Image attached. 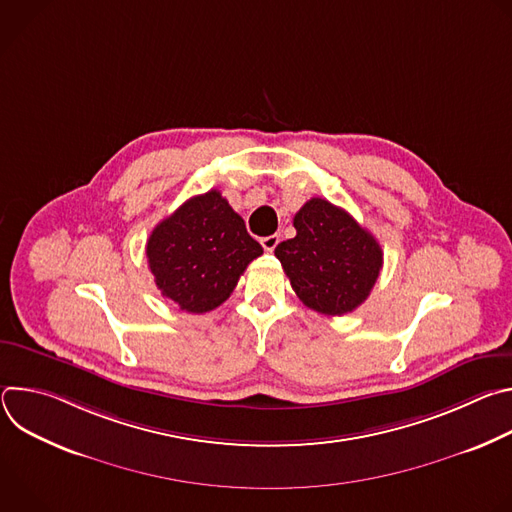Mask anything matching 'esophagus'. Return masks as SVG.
Here are the masks:
<instances>
[{
  "label": "esophagus",
  "mask_w": 512,
  "mask_h": 512,
  "mask_svg": "<svg viewBox=\"0 0 512 512\" xmlns=\"http://www.w3.org/2000/svg\"><path fill=\"white\" fill-rule=\"evenodd\" d=\"M277 245H279V235H269V237H263V239H261V247H263L267 253H271Z\"/></svg>",
  "instance_id": "1"
}]
</instances>
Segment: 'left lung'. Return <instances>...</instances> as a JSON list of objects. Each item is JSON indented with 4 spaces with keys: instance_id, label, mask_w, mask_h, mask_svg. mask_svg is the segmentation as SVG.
<instances>
[{
    "instance_id": "1",
    "label": "left lung",
    "mask_w": 512,
    "mask_h": 512,
    "mask_svg": "<svg viewBox=\"0 0 512 512\" xmlns=\"http://www.w3.org/2000/svg\"><path fill=\"white\" fill-rule=\"evenodd\" d=\"M296 237L275 247L298 298L326 316H344L369 298L383 267L377 239L324 198L294 216Z\"/></svg>"
}]
</instances>
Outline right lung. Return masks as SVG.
Masks as SVG:
<instances>
[{"label":"right lung","mask_w":512,"mask_h":512,"mask_svg":"<svg viewBox=\"0 0 512 512\" xmlns=\"http://www.w3.org/2000/svg\"><path fill=\"white\" fill-rule=\"evenodd\" d=\"M162 296L180 310L204 314L221 306L263 247L218 190L192 196L152 231L145 245Z\"/></svg>","instance_id":"add662e5"}]
</instances>
